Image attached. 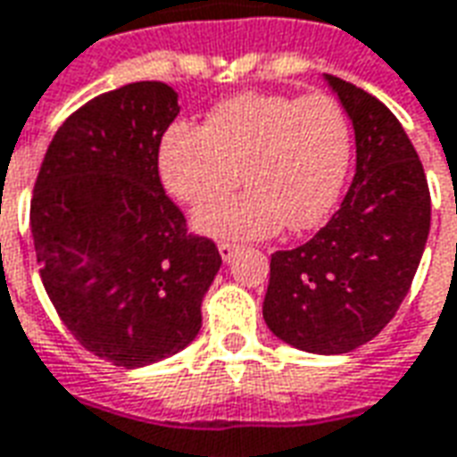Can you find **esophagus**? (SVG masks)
<instances>
[{
    "label": "esophagus",
    "instance_id": "1",
    "mask_svg": "<svg viewBox=\"0 0 457 457\" xmlns=\"http://www.w3.org/2000/svg\"><path fill=\"white\" fill-rule=\"evenodd\" d=\"M220 250V257H222V262L225 264H229V262L235 260V254H237V247L235 245H229V242H222V245H218Z\"/></svg>",
    "mask_w": 457,
    "mask_h": 457
}]
</instances>
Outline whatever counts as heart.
Returning <instances> with one entry per match:
<instances>
[{
    "instance_id": "1",
    "label": "heart",
    "mask_w": 457,
    "mask_h": 457,
    "mask_svg": "<svg viewBox=\"0 0 457 457\" xmlns=\"http://www.w3.org/2000/svg\"><path fill=\"white\" fill-rule=\"evenodd\" d=\"M351 123L324 94H239L210 111L205 129L175 120L158 145L165 193L204 207L234 189L251 190L200 210L195 229L215 239L272 237L319 228L331 215L351 165Z\"/></svg>"
}]
</instances>
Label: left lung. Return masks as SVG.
I'll return each instance as SVG.
<instances>
[{
  "label": "left lung",
  "instance_id": "8db88e82",
  "mask_svg": "<svg viewBox=\"0 0 457 457\" xmlns=\"http://www.w3.org/2000/svg\"><path fill=\"white\" fill-rule=\"evenodd\" d=\"M356 138V173L339 210L296 250L270 262L262 314L306 353H349L395 317L430 229V193L413 143L388 108L324 73Z\"/></svg>",
  "mask_w": 457,
  "mask_h": 457
}]
</instances>
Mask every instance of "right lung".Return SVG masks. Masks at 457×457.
Instances as JSON below:
<instances>
[{"instance_id":"1","label":"right lung","mask_w":457,"mask_h":457,"mask_svg":"<svg viewBox=\"0 0 457 457\" xmlns=\"http://www.w3.org/2000/svg\"><path fill=\"white\" fill-rule=\"evenodd\" d=\"M178 94L138 81L63 120L31 197V237L51 304L96 356L140 369L170 359L203 327L222 257L193 237L158 175Z\"/></svg>"}]
</instances>
